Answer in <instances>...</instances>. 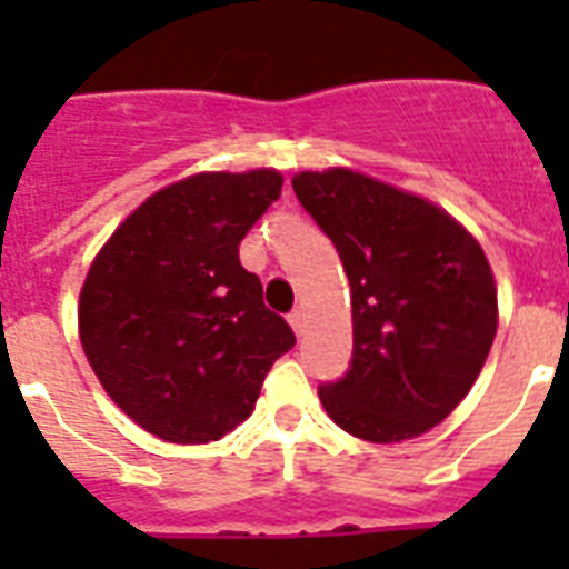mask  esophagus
Masks as SVG:
<instances>
[{
	"label": "esophagus",
	"mask_w": 569,
	"mask_h": 569,
	"mask_svg": "<svg viewBox=\"0 0 569 569\" xmlns=\"http://www.w3.org/2000/svg\"><path fill=\"white\" fill-rule=\"evenodd\" d=\"M289 325H292V330L301 337L303 333V325H307V319H303V312L301 310H292L289 312Z\"/></svg>",
	"instance_id": "34e87169"
}]
</instances>
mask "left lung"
<instances>
[{
    "instance_id": "8db88e82",
    "label": "left lung",
    "mask_w": 569,
    "mask_h": 569,
    "mask_svg": "<svg viewBox=\"0 0 569 569\" xmlns=\"http://www.w3.org/2000/svg\"><path fill=\"white\" fill-rule=\"evenodd\" d=\"M292 189L351 283L355 360L319 389L321 405L360 440L422 437L467 398L493 346L485 250L442 206L351 168L295 173Z\"/></svg>"
}]
</instances>
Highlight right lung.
Here are the masks:
<instances>
[{"instance_id": "add662e5", "label": "right lung", "mask_w": 569, "mask_h": 569, "mask_svg": "<svg viewBox=\"0 0 569 569\" xmlns=\"http://www.w3.org/2000/svg\"><path fill=\"white\" fill-rule=\"evenodd\" d=\"M274 168L203 171L120 221L79 292V339L109 398L147 433L200 446L253 413L295 346L239 262V241L280 197Z\"/></svg>"}]
</instances>
